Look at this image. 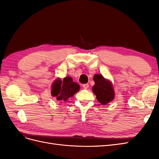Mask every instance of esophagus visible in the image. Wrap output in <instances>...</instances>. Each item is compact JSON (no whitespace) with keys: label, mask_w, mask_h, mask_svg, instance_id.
Masks as SVG:
<instances>
[{"label":"esophagus","mask_w":159,"mask_h":159,"mask_svg":"<svg viewBox=\"0 0 159 159\" xmlns=\"http://www.w3.org/2000/svg\"><path fill=\"white\" fill-rule=\"evenodd\" d=\"M83 88H84V89H88V88H89V84H84L83 85Z\"/></svg>","instance_id":"obj_1"}]
</instances>
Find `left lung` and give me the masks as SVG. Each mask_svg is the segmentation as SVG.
Listing matches in <instances>:
<instances>
[{
    "label": "left lung",
    "mask_w": 159,
    "mask_h": 159,
    "mask_svg": "<svg viewBox=\"0 0 159 159\" xmlns=\"http://www.w3.org/2000/svg\"><path fill=\"white\" fill-rule=\"evenodd\" d=\"M95 85L92 91L98 102L102 105H107L115 98V91L113 84L110 80L104 78L102 74L93 76Z\"/></svg>",
    "instance_id": "left-lung-1"
}]
</instances>
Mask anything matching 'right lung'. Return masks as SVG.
<instances>
[{
    "instance_id": "right-lung-1",
    "label": "right lung",
    "mask_w": 159,
    "mask_h": 159,
    "mask_svg": "<svg viewBox=\"0 0 159 159\" xmlns=\"http://www.w3.org/2000/svg\"><path fill=\"white\" fill-rule=\"evenodd\" d=\"M80 89L79 84L73 81L71 77L67 76L61 80L57 78L52 84L51 95L57 101L66 102L70 98L73 97Z\"/></svg>"
}]
</instances>
